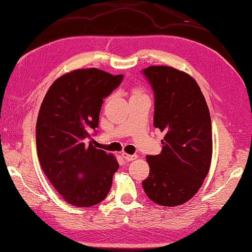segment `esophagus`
Wrapping results in <instances>:
<instances>
[{
    "mask_svg": "<svg viewBox=\"0 0 252 252\" xmlns=\"http://www.w3.org/2000/svg\"><path fill=\"white\" fill-rule=\"evenodd\" d=\"M122 156L126 161H131L137 158V155H129V154H126V153H123Z\"/></svg>",
    "mask_w": 252,
    "mask_h": 252,
    "instance_id": "esophagus-1",
    "label": "esophagus"
}]
</instances>
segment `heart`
Instances as JSON below:
<instances>
[{"label":"heart","mask_w":252,"mask_h":252,"mask_svg":"<svg viewBox=\"0 0 252 252\" xmlns=\"http://www.w3.org/2000/svg\"><path fill=\"white\" fill-rule=\"evenodd\" d=\"M136 93H138V92H137V91H136Z\"/></svg>","instance_id":"heart-1"}]
</instances>
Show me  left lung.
<instances>
[{"instance_id": "1", "label": "left lung", "mask_w": 252, "mask_h": 252, "mask_svg": "<svg viewBox=\"0 0 252 252\" xmlns=\"http://www.w3.org/2000/svg\"><path fill=\"white\" fill-rule=\"evenodd\" d=\"M155 94L154 126L164 131L159 155H148L143 188L158 205H183L199 190L210 168L213 135L208 106L190 75L170 66L143 69Z\"/></svg>"}]
</instances>
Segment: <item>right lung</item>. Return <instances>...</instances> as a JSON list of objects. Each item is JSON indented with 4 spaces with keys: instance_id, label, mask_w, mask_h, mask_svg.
<instances>
[{
    "instance_id": "right-lung-1",
    "label": "right lung",
    "mask_w": 252,
    "mask_h": 252,
    "mask_svg": "<svg viewBox=\"0 0 252 252\" xmlns=\"http://www.w3.org/2000/svg\"><path fill=\"white\" fill-rule=\"evenodd\" d=\"M123 77L94 67L75 69L57 78L42 101L36 122L39 164L72 206L98 204L112 187L116 158L87 144V138L98 127L103 99Z\"/></svg>"
}]
</instances>
